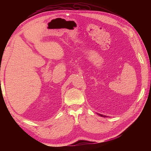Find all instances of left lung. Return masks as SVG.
Returning a JSON list of instances; mask_svg holds the SVG:
<instances>
[{"mask_svg": "<svg viewBox=\"0 0 151 151\" xmlns=\"http://www.w3.org/2000/svg\"><path fill=\"white\" fill-rule=\"evenodd\" d=\"M99 115H100V116H101V117H107L106 115H102V114H98V113H97Z\"/></svg>", "mask_w": 151, "mask_h": 151, "instance_id": "obj_1", "label": "left lung"}]
</instances>
